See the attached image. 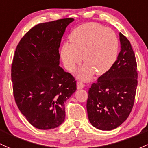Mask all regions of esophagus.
Listing matches in <instances>:
<instances>
[{"mask_svg":"<svg viewBox=\"0 0 148 148\" xmlns=\"http://www.w3.org/2000/svg\"><path fill=\"white\" fill-rule=\"evenodd\" d=\"M77 88H78V89H81V88H83L84 87V84L82 82H77Z\"/></svg>","mask_w":148,"mask_h":148,"instance_id":"esophagus-1","label":"esophagus"}]
</instances>
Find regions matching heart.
<instances>
[{"label": "heart", "instance_id": "b5f03b06", "mask_svg": "<svg viewBox=\"0 0 148 148\" xmlns=\"http://www.w3.org/2000/svg\"><path fill=\"white\" fill-rule=\"evenodd\" d=\"M71 44L64 43L60 56L68 71L74 72L82 63L78 72L82 80H89L96 72L103 75L114 64L119 52V40L110 28L95 23H88L76 27L69 35Z\"/></svg>", "mask_w": 148, "mask_h": 148}]
</instances>
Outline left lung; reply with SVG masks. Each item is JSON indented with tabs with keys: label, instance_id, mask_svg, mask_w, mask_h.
<instances>
[{
	"label": "left lung",
	"instance_id": "8db88e82",
	"mask_svg": "<svg viewBox=\"0 0 148 148\" xmlns=\"http://www.w3.org/2000/svg\"><path fill=\"white\" fill-rule=\"evenodd\" d=\"M117 60L111 69L88 89L87 113L93 126L101 130L116 128L133 108L138 86L137 62L130 41L121 32Z\"/></svg>",
	"mask_w": 148,
	"mask_h": 148
}]
</instances>
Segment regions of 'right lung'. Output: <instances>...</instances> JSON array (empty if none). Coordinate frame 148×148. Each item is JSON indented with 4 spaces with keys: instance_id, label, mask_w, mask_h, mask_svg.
Here are the masks:
<instances>
[{
    "instance_id": "right-lung-1",
    "label": "right lung",
    "mask_w": 148,
    "mask_h": 148,
    "mask_svg": "<svg viewBox=\"0 0 148 148\" xmlns=\"http://www.w3.org/2000/svg\"><path fill=\"white\" fill-rule=\"evenodd\" d=\"M73 18L40 23L17 45L11 66L15 103L36 128H55L65 119L64 103L77 90V82L60 64L59 48Z\"/></svg>"
}]
</instances>
